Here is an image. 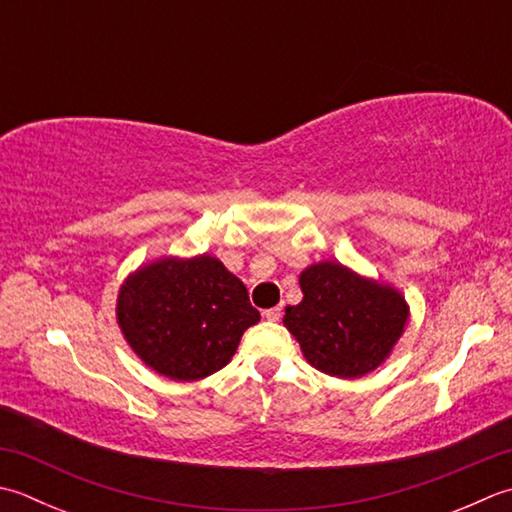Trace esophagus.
<instances>
[{
	"instance_id": "1",
	"label": "esophagus",
	"mask_w": 512,
	"mask_h": 512,
	"mask_svg": "<svg viewBox=\"0 0 512 512\" xmlns=\"http://www.w3.org/2000/svg\"><path fill=\"white\" fill-rule=\"evenodd\" d=\"M264 317L270 319V322H279V317H282V306L266 308V310H264Z\"/></svg>"
}]
</instances>
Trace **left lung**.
<instances>
[{"label": "left lung", "instance_id": "obj_1", "mask_svg": "<svg viewBox=\"0 0 512 512\" xmlns=\"http://www.w3.org/2000/svg\"><path fill=\"white\" fill-rule=\"evenodd\" d=\"M299 286L304 299L286 308L284 326L310 366L357 379L386 362L408 324V304L397 288L339 262L308 266Z\"/></svg>", "mask_w": 512, "mask_h": 512}]
</instances>
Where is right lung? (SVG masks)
<instances>
[{"mask_svg":"<svg viewBox=\"0 0 512 512\" xmlns=\"http://www.w3.org/2000/svg\"><path fill=\"white\" fill-rule=\"evenodd\" d=\"M259 322L248 290L217 257H162L139 266L117 295V324L135 355L175 382L222 370Z\"/></svg>","mask_w":512,"mask_h":512,"instance_id":"right-lung-1","label":"right lung"}]
</instances>
